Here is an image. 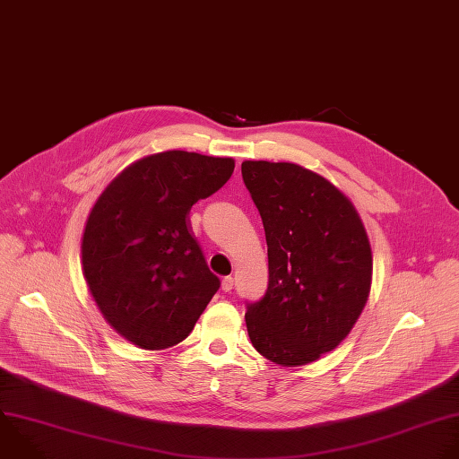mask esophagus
I'll return each instance as SVG.
<instances>
[{"label":"esophagus","mask_w":459,"mask_h":459,"mask_svg":"<svg viewBox=\"0 0 459 459\" xmlns=\"http://www.w3.org/2000/svg\"><path fill=\"white\" fill-rule=\"evenodd\" d=\"M232 288H234V277H230V275L223 277V279H221V290H223V291H230Z\"/></svg>","instance_id":"34e87169"}]
</instances>
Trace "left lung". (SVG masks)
I'll use <instances>...</instances> for the list:
<instances>
[{
    "label": "left lung",
    "mask_w": 459,
    "mask_h": 459,
    "mask_svg": "<svg viewBox=\"0 0 459 459\" xmlns=\"http://www.w3.org/2000/svg\"><path fill=\"white\" fill-rule=\"evenodd\" d=\"M241 175L268 247L266 291L247 302L248 337L279 366L310 364L362 314L373 272L366 229L351 202L314 171L247 160Z\"/></svg>",
    "instance_id": "1"
}]
</instances>
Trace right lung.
<instances>
[{
	"label": "right lung",
	"instance_id": "obj_1",
	"mask_svg": "<svg viewBox=\"0 0 459 459\" xmlns=\"http://www.w3.org/2000/svg\"><path fill=\"white\" fill-rule=\"evenodd\" d=\"M232 159L166 151L124 169L93 205L82 268L104 319L142 350L182 342L220 288L191 207L221 189Z\"/></svg>",
	"mask_w": 459,
	"mask_h": 459
}]
</instances>
